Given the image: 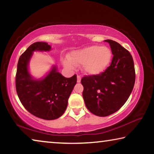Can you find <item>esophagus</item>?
Listing matches in <instances>:
<instances>
[{
    "label": "esophagus",
    "mask_w": 154,
    "mask_h": 154,
    "mask_svg": "<svg viewBox=\"0 0 154 154\" xmlns=\"http://www.w3.org/2000/svg\"><path fill=\"white\" fill-rule=\"evenodd\" d=\"M77 83H80L81 82V76H80V75H77Z\"/></svg>",
    "instance_id": "34e87169"
}]
</instances>
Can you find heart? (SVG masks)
Listing matches in <instances>:
<instances>
[{
	"instance_id": "1",
	"label": "heart",
	"mask_w": 154,
	"mask_h": 154,
	"mask_svg": "<svg viewBox=\"0 0 154 154\" xmlns=\"http://www.w3.org/2000/svg\"><path fill=\"white\" fill-rule=\"evenodd\" d=\"M111 59V51L108 48L92 45L72 51L70 59H64L63 62L68 69H74L76 65H83L86 73L98 75L107 69Z\"/></svg>"
}]
</instances>
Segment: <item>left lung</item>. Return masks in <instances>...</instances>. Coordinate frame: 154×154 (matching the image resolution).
<instances>
[{
	"mask_svg": "<svg viewBox=\"0 0 154 154\" xmlns=\"http://www.w3.org/2000/svg\"><path fill=\"white\" fill-rule=\"evenodd\" d=\"M109 43L113 55L110 66L98 75L83 77V98L91 113L108 116L118 111L133 90L135 82L134 61L130 52L116 41Z\"/></svg>",
	"mask_w": 154,
	"mask_h": 154,
	"instance_id": "obj_1",
	"label": "left lung"
}]
</instances>
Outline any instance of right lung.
<instances>
[{"instance_id":"obj_1","label":"right lung","mask_w":154,"mask_h":154,"mask_svg":"<svg viewBox=\"0 0 154 154\" xmlns=\"http://www.w3.org/2000/svg\"><path fill=\"white\" fill-rule=\"evenodd\" d=\"M51 46L45 42H36L28 47L17 62L15 88L23 106L33 116L52 120L64 113L68 99L77 83V75L66 78L54 66L41 79H35L28 71V63L33 51H47Z\"/></svg>"}]
</instances>
